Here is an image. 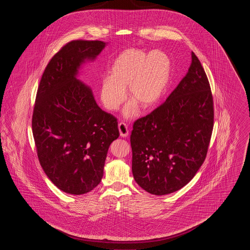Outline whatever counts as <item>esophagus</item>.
I'll list each match as a JSON object with an SVG mask.
<instances>
[{
    "label": "esophagus",
    "instance_id": "1",
    "mask_svg": "<svg viewBox=\"0 0 250 250\" xmlns=\"http://www.w3.org/2000/svg\"><path fill=\"white\" fill-rule=\"evenodd\" d=\"M118 128H119L120 136L122 138H126L128 136V127H127L126 124L120 123Z\"/></svg>",
    "mask_w": 250,
    "mask_h": 250
}]
</instances>
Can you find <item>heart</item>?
Segmentation results:
<instances>
[{"label":"heart","mask_w":250,"mask_h":250,"mask_svg":"<svg viewBox=\"0 0 250 250\" xmlns=\"http://www.w3.org/2000/svg\"><path fill=\"white\" fill-rule=\"evenodd\" d=\"M171 60L162 50L146 52L139 48L124 50L113 61L108 77L102 79L100 100L108 110H117L125 99V88L133 101L125 108V117L155 106L164 95L170 81Z\"/></svg>","instance_id":"1"}]
</instances>
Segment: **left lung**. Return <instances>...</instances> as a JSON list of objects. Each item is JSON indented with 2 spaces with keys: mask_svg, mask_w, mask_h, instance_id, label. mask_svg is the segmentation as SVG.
I'll list each match as a JSON object with an SVG mask.
<instances>
[{
  "mask_svg": "<svg viewBox=\"0 0 250 250\" xmlns=\"http://www.w3.org/2000/svg\"><path fill=\"white\" fill-rule=\"evenodd\" d=\"M214 126L213 96L198 57L166 101L133 125L132 172L144 190L173 193L190 182L206 157Z\"/></svg>",
  "mask_w": 250,
  "mask_h": 250,
  "instance_id": "obj_1",
  "label": "left lung"
}]
</instances>
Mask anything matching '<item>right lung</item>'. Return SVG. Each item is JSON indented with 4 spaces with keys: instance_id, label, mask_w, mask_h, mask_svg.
Masks as SVG:
<instances>
[{
    "instance_id": "obj_1",
    "label": "right lung",
    "mask_w": 250,
    "mask_h": 250,
    "mask_svg": "<svg viewBox=\"0 0 250 250\" xmlns=\"http://www.w3.org/2000/svg\"><path fill=\"white\" fill-rule=\"evenodd\" d=\"M107 44L67 43L49 61L37 90L32 127L38 159L48 179L72 195L98 186L108 147L120 135L117 119L98 107L92 89L78 79Z\"/></svg>"
}]
</instances>
